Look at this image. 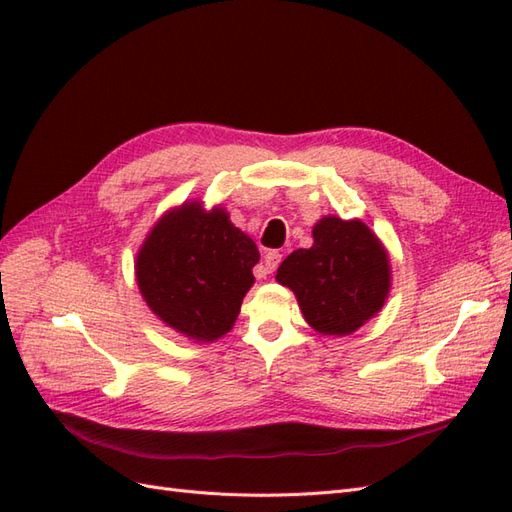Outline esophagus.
Here are the masks:
<instances>
[{
	"label": "esophagus",
	"instance_id": "34e87169",
	"mask_svg": "<svg viewBox=\"0 0 512 512\" xmlns=\"http://www.w3.org/2000/svg\"><path fill=\"white\" fill-rule=\"evenodd\" d=\"M280 262H282V254L271 250L265 254V258H262V269H265V273H273L277 267H280Z\"/></svg>",
	"mask_w": 512,
	"mask_h": 512
}]
</instances>
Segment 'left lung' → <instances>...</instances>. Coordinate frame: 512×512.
Here are the masks:
<instances>
[{"label": "left lung", "instance_id": "obj_1", "mask_svg": "<svg viewBox=\"0 0 512 512\" xmlns=\"http://www.w3.org/2000/svg\"><path fill=\"white\" fill-rule=\"evenodd\" d=\"M309 250L292 252L275 280L297 294L303 318L322 335H350L374 318L391 290L389 254L361 220L322 218Z\"/></svg>", "mask_w": 512, "mask_h": 512}]
</instances>
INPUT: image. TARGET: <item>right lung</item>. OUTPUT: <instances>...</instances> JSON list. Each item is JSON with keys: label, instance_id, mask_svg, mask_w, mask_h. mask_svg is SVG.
I'll use <instances>...</instances> for the list:
<instances>
[{"label": "right lung", "instance_id": "1", "mask_svg": "<svg viewBox=\"0 0 512 512\" xmlns=\"http://www.w3.org/2000/svg\"><path fill=\"white\" fill-rule=\"evenodd\" d=\"M260 260L256 243L222 207L183 203L151 228L136 256L143 299L166 327L215 342L235 324Z\"/></svg>", "mask_w": 512, "mask_h": 512}]
</instances>
